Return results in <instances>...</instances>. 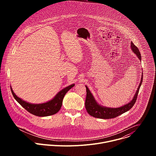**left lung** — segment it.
<instances>
[{"mask_svg": "<svg viewBox=\"0 0 156 156\" xmlns=\"http://www.w3.org/2000/svg\"><path fill=\"white\" fill-rule=\"evenodd\" d=\"M131 48L133 52L136 54L137 57L141 60V55L140 52L138 49V48L132 42H131ZM142 82H143V75L141 77V82L136 91V93L134 98H133V99H132V101L128 104H125L122 107H120L119 108H114L104 107L99 105L95 101L90 91L89 90V89L86 86V98L85 100V107L87 113L90 115L96 118L102 119H110L115 118L119 116L120 115H122V114L127 112V111L131 109V108H132V107L135 104Z\"/></svg>", "mask_w": 156, "mask_h": 156, "instance_id": "1", "label": "left lung"}]
</instances>
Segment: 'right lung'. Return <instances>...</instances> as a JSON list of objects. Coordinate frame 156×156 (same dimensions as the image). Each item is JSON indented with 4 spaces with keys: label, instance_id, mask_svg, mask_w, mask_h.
Returning a JSON list of instances; mask_svg holds the SVG:
<instances>
[{
    "label": "right lung",
    "instance_id": "add662e5",
    "mask_svg": "<svg viewBox=\"0 0 156 156\" xmlns=\"http://www.w3.org/2000/svg\"><path fill=\"white\" fill-rule=\"evenodd\" d=\"M74 84L69 86L66 87L62 91H60L55 97L52 99L51 101L44 103V104H32L28 102H27L25 101H23L17 97L14 92L13 91L12 89H11L12 93L15 99V100L22 106L25 108L28 112L33 114L36 116L38 117H46L54 115L57 113L60 110L62 105L63 99L66 94V93L69 91L72 87L74 86Z\"/></svg>",
    "mask_w": 156,
    "mask_h": 156
}]
</instances>
